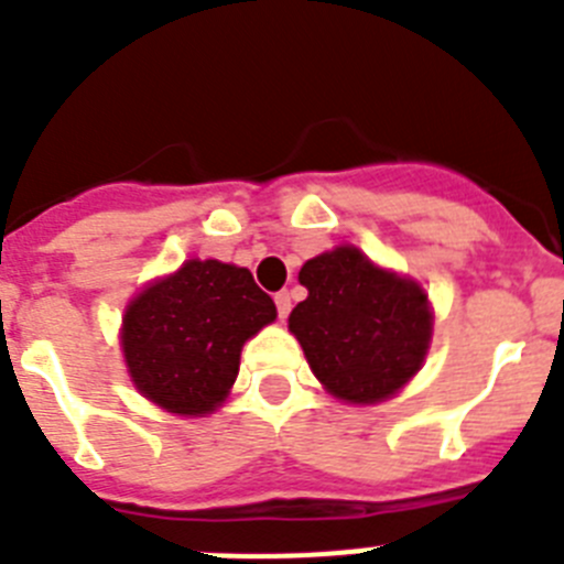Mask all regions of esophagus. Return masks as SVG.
Returning <instances> with one entry per match:
<instances>
[{"label":"esophagus","instance_id":"34e87169","mask_svg":"<svg viewBox=\"0 0 564 564\" xmlns=\"http://www.w3.org/2000/svg\"><path fill=\"white\" fill-rule=\"evenodd\" d=\"M273 302H276L279 318H288V313H291V293L279 291L276 296H273Z\"/></svg>","mask_w":564,"mask_h":564}]
</instances>
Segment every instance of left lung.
Masks as SVG:
<instances>
[{
    "mask_svg": "<svg viewBox=\"0 0 564 564\" xmlns=\"http://www.w3.org/2000/svg\"><path fill=\"white\" fill-rule=\"evenodd\" d=\"M299 282L307 299L288 327L327 392L376 403L415 376L432 336L430 302L415 282L372 265L352 246L307 259Z\"/></svg>",
    "mask_w": 564,
    "mask_h": 564,
    "instance_id": "1",
    "label": "left lung"
}]
</instances>
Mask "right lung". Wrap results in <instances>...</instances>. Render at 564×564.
<instances>
[{"mask_svg":"<svg viewBox=\"0 0 564 564\" xmlns=\"http://www.w3.org/2000/svg\"><path fill=\"white\" fill-rule=\"evenodd\" d=\"M276 318L248 268L188 259L127 307L123 356L134 387L177 415H206L231 390L239 350Z\"/></svg>","mask_w":564,"mask_h":564,"instance_id":"add662e5","label":"right lung"}]
</instances>
